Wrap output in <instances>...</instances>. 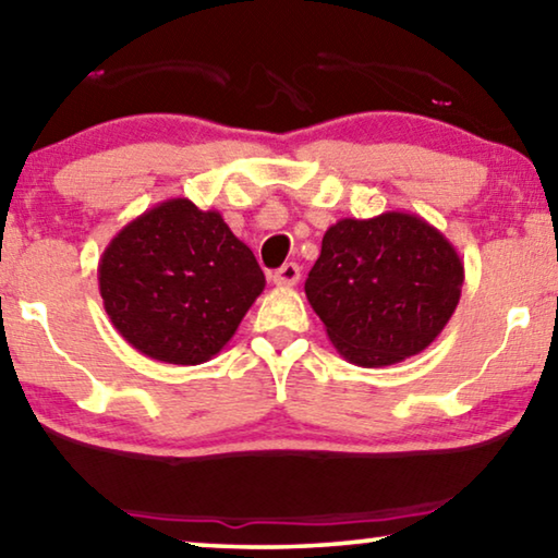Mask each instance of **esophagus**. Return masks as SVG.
Masks as SVG:
<instances>
[{
  "label": "esophagus",
  "instance_id": "obj_1",
  "mask_svg": "<svg viewBox=\"0 0 558 558\" xmlns=\"http://www.w3.org/2000/svg\"><path fill=\"white\" fill-rule=\"evenodd\" d=\"M270 280L276 282V286H295L298 280H301V268H298L295 263H286V265H280L278 270H272L270 272Z\"/></svg>",
  "mask_w": 558,
  "mask_h": 558
}]
</instances>
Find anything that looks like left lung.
Returning <instances> with one entry per match:
<instances>
[{"mask_svg": "<svg viewBox=\"0 0 558 558\" xmlns=\"http://www.w3.org/2000/svg\"><path fill=\"white\" fill-rule=\"evenodd\" d=\"M463 260L411 213L343 218L323 235L305 295L348 363L384 368L426 351L461 301Z\"/></svg>", "mask_w": 558, "mask_h": 558, "instance_id": "left-lung-1", "label": "left lung"}]
</instances>
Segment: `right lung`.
<instances>
[{
  "mask_svg": "<svg viewBox=\"0 0 558 558\" xmlns=\"http://www.w3.org/2000/svg\"><path fill=\"white\" fill-rule=\"evenodd\" d=\"M97 280L120 336L172 365L215 359L265 288L251 247L218 210H199L187 197L128 222L99 257Z\"/></svg>",
  "mask_w": 558,
  "mask_h": 558,
  "instance_id": "add662e5",
  "label": "right lung"
}]
</instances>
